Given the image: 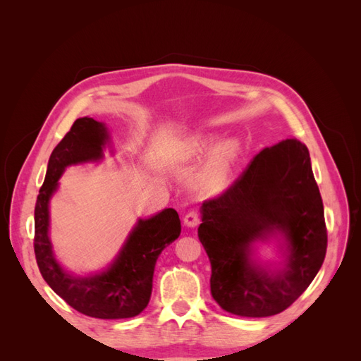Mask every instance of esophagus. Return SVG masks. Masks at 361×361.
Masks as SVG:
<instances>
[{
	"instance_id": "esophagus-1",
	"label": "esophagus",
	"mask_w": 361,
	"mask_h": 361,
	"mask_svg": "<svg viewBox=\"0 0 361 361\" xmlns=\"http://www.w3.org/2000/svg\"><path fill=\"white\" fill-rule=\"evenodd\" d=\"M183 223H185V226H188V227H195V226H197L200 223L199 212L194 211V209L187 212V215L183 216Z\"/></svg>"
}]
</instances>
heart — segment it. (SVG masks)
I'll return each instance as SVG.
<instances>
[{
	"instance_id": "1",
	"label": "heart",
	"mask_w": 361,
	"mask_h": 361,
	"mask_svg": "<svg viewBox=\"0 0 361 361\" xmlns=\"http://www.w3.org/2000/svg\"><path fill=\"white\" fill-rule=\"evenodd\" d=\"M207 147H209V145H207L206 141L195 145V150L197 152H203ZM233 158H235L233 145H223L212 152L204 170V179L211 185V187H221V185L226 182Z\"/></svg>"
}]
</instances>
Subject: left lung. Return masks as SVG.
<instances>
[{
  "instance_id": "obj_1",
  "label": "left lung",
  "mask_w": 361,
  "mask_h": 361,
  "mask_svg": "<svg viewBox=\"0 0 361 361\" xmlns=\"http://www.w3.org/2000/svg\"><path fill=\"white\" fill-rule=\"evenodd\" d=\"M202 215L211 293L228 313L265 318L286 310L322 267L324 204L309 149L297 138L259 152L231 187L203 202ZM277 231L286 235L288 256L285 269L268 273L250 264L249 247Z\"/></svg>"
}]
</instances>
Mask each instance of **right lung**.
<instances>
[{
    "instance_id": "add662e5",
    "label": "right lung",
    "mask_w": 361,
    "mask_h": 361,
    "mask_svg": "<svg viewBox=\"0 0 361 361\" xmlns=\"http://www.w3.org/2000/svg\"><path fill=\"white\" fill-rule=\"evenodd\" d=\"M106 140L102 123L82 117L75 120L52 150L35 207V253L42 277L76 312L99 319H123L134 318L149 304L157 259L180 235L178 212L169 207L149 220H140L114 264L93 277L66 274L54 259L48 238V202L61 173L71 164L101 159Z\"/></svg>"
}]
</instances>
